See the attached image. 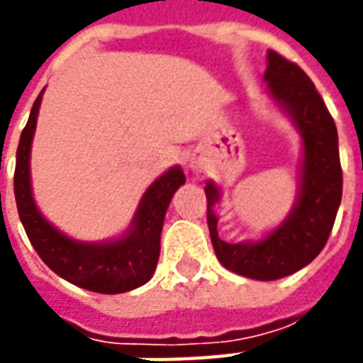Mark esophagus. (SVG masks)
<instances>
[{
    "instance_id": "esophagus-1",
    "label": "esophagus",
    "mask_w": 363,
    "mask_h": 363,
    "mask_svg": "<svg viewBox=\"0 0 363 363\" xmlns=\"http://www.w3.org/2000/svg\"><path fill=\"white\" fill-rule=\"evenodd\" d=\"M190 169H192L194 173H200L204 167H202V163H200V161H190Z\"/></svg>"
}]
</instances>
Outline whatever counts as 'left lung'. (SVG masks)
I'll return each instance as SVG.
<instances>
[{
	"instance_id": "obj_1",
	"label": "left lung",
	"mask_w": 363,
	"mask_h": 363,
	"mask_svg": "<svg viewBox=\"0 0 363 363\" xmlns=\"http://www.w3.org/2000/svg\"><path fill=\"white\" fill-rule=\"evenodd\" d=\"M264 82L274 103L294 120L303 140L297 200L288 218L260 241L225 243L218 235L220 189L206 182L208 228L216 257L231 272L252 280H278L307 267L327 245L342 200L338 134L325 101L301 67L268 50Z\"/></svg>"
}]
</instances>
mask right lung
I'll return each instance as SVG.
<instances>
[{"mask_svg":"<svg viewBox=\"0 0 363 363\" xmlns=\"http://www.w3.org/2000/svg\"><path fill=\"white\" fill-rule=\"evenodd\" d=\"M43 93L36 96L27 126L21 134L13 179L17 210L28 241L46 267L79 288L96 294H124L140 288L155 272L163 220L171 198L186 181L184 173L177 165L161 174L145 190L130 228L118 239L83 243L64 235L36 208L30 189V145Z\"/></svg>","mask_w":363,"mask_h":363,"instance_id":"obj_1","label":"right lung"}]
</instances>
